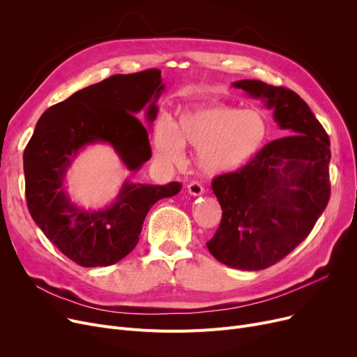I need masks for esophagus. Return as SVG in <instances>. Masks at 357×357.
<instances>
[{"label":"esophagus","mask_w":357,"mask_h":357,"mask_svg":"<svg viewBox=\"0 0 357 357\" xmlns=\"http://www.w3.org/2000/svg\"><path fill=\"white\" fill-rule=\"evenodd\" d=\"M186 190H188L190 195H194V197H198V195L204 194L202 185L199 182H197V181H192L191 183H188V186H186Z\"/></svg>","instance_id":"1"}]
</instances>
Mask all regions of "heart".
Wrapping results in <instances>:
<instances>
[{"instance_id": "obj_1", "label": "heart", "mask_w": 357, "mask_h": 357, "mask_svg": "<svg viewBox=\"0 0 357 357\" xmlns=\"http://www.w3.org/2000/svg\"><path fill=\"white\" fill-rule=\"evenodd\" d=\"M269 136L271 123L261 109L213 102L179 112L174 124L159 123L153 147L160 160L179 163L183 146H192L201 171L221 175L249 165Z\"/></svg>"}]
</instances>
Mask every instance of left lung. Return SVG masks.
Masks as SVG:
<instances>
[{
  "mask_svg": "<svg viewBox=\"0 0 357 357\" xmlns=\"http://www.w3.org/2000/svg\"><path fill=\"white\" fill-rule=\"evenodd\" d=\"M233 86L261 98L292 136L271 142L246 166L213 179L222 217L207 243L221 264L266 269L289 255L314 229L330 199V139L292 89L243 79Z\"/></svg>",
  "mask_w": 357,
  "mask_h": 357,
  "instance_id": "obj_1",
  "label": "left lung"
}]
</instances>
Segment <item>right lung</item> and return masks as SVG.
<instances>
[{"label":"right lung","instance_id":"obj_1","mask_svg":"<svg viewBox=\"0 0 357 357\" xmlns=\"http://www.w3.org/2000/svg\"><path fill=\"white\" fill-rule=\"evenodd\" d=\"M163 89L159 69L112 75L47 108L37 121L23 155L27 207L45 236L75 264H117L136 248L152 205L181 191L179 182L126 181L109 207L85 211L70 202L63 188L70 162L92 143H109L128 171H139L152 158V149L136 114L149 104L146 119L153 123Z\"/></svg>","mask_w":357,"mask_h":357}]
</instances>
